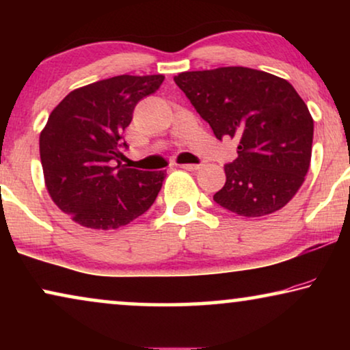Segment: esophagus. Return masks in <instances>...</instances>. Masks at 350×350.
Masks as SVG:
<instances>
[{"instance_id":"esophagus-1","label":"esophagus","mask_w":350,"mask_h":350,"mask_svg":"<svg viewBox=\"0 0 350 350\" xmlns=\"http://www.w3.org/2000/svg\"><path fill=\"white\" fill-rule=\"evenodd\" d=\"M178 167H181V169H185L188 172H198L199 169H202V165H200V164H181Z\"/></svg>"}]
</instances>
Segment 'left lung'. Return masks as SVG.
I'll return each mask as SVG.
<instances>
[{"mask_svg": "<svg viewBox=\"0 0 350 350\" xmlns=\"http://www.w3.org/2000/svg\"><path fill=\"white\" fill-rule=\"evenodd\" d=\"M215 137L237 138V157L213 200L241 217H265L293 199L310 165L314 121L288 81L245 66L175 76Z\"/></svg>", "mask_w": 350, "mask_h": 350, "instance_id": "8db88e82", "label": "left lung"}]
</instances>
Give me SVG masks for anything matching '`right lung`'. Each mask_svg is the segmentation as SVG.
Wrapping results in <instances>:
<instances>
[{
    "instance_id": "1",
    "label": "right lung",
    "mask_w": 350,
    "mask_h": 350,
    "mask_svg": "<svg viewBox=\"0 0 350 350\" xmlns=\"http://www.w3.org/2000/svg\"><path fill=\"white\" fill-rule=\"evenodd\" d=\"M162 81V75L97 81L70 92L49 114L40 135L46 188L81 226H126L154 204L164 172L127 169L119 159L135 105Z\"/></svg>"
}]
</instances>
